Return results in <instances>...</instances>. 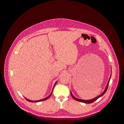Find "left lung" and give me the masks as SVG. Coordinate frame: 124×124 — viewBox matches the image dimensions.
Listing matches in <instances>:
<instances>
[{"label":"left lung","mask_w":124,"mask_h":124,"mask_svg":"<svg viewBox=\"0 0 124 124\" xmlns=\"http://www.w3.org/2000/svg\"><path fill=\"white\" fill-rule=\"evenodd\" d=\"M111 74L110 77V78H109V80H108V83H107V84L106 87V88H105V89H104V91H103V92L102 93H101V94H100V95H99V96H98L97 97H95V98H93V99H90V100H83V99H78V98H76V97H75L72 95V93H71V92H70V93H71V96H72V98H73L74 100H77V101H79V102H83V103H93V102H94L95 101H96L97 99H98L99 98H100V97H102V96L104 94V93H106V92H107V89H108V84H109V82H110V78H111Z\"/></svg>","instance_id":"left-lung-1"}]
</instances>
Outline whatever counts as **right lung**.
Returning <instances> with one entry per match:
<instances>
[{
	"mask_svg": "<svg viewBox=\"0 0 124 124\" xmlns=\"http://www.w3.org/2000/svg\"><path fill=\"white\" fill-rule=\"evenodd\" d=\"M56 83H57V82H56V83H55V84H54V87H53V90H52V92H51V93H50V95L48 96H47V97H46V98H44V99H41V100H37V101H32V100H29V99H27V98H26L25 97V98L27 100V101H29V102H40V101H44V100H46V99H47L48 98H49L50 97H51V96L52 95V92H53V89H54V86H55V85H56Z\"/></svg>",
	"mask_w": 124,
	"mask_h": 124,
	"instance_id": "1",
	"label": "right lung"
}]
</instances>
